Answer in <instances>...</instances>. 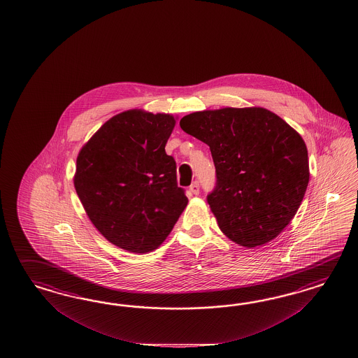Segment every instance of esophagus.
<instances>
[{
  "mask_svg": "<svg viewBox=\"0 0 358 358\" xmlns=\"http://www.w3.org/2000/svg\"><path fill=\"white\" fill-rule=\"evenodd\" d=\"M189 190H190V193H193V194H199V182H198V181H194L193 184L190 185Z\"/></svg>",
  "mask_w": 358,
  "mask_h": 358,
  "instance_id": "obj_1",
  "label": "esophagus"
}]
</instances>
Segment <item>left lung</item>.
Instances as JSON below:
<instances>
[{"mask_svg":"<svg viewBox=\"0 0 358 358\" xmlns=\"http://www.w3.org/2000/svg\"><path fill=\"white\" fill-rule=\"evenodd\" d=\"M180 126L210 147L217 186L207 202L220 231L247 248L277 238L296 214L310 180L302 136L264 108L196 111Z\"/></svg>","mask_w":358,"mask_h":358,"instance_id":"left-lung-1","label":"left lung"}]
</instances>
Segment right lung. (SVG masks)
Masks as SVG:
<instances>
[{
    "label": "right lung",
    "instance_id": "right-lung-1",
    "mask_svg": "<svg viewBox=\"0 0 358 358\" xmlns=\"http://www.w3.org/2000/svg\"><path fill=\"white\" fill-rule=\"evenodd\" d=\"M171 114L132 108L114 115L78 152L73 184L90 222L132 253L157 250L187 205L165 152Z\"/></svg>",
    "mask_w": 358,
    "mask_h": 358
}]
</instances>
